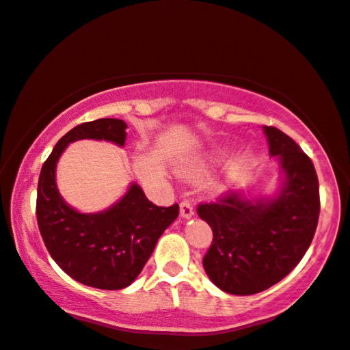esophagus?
<instances>
[{
    "label": "esophagus",
    "mask_w": 350,
    "mask_h": 350,
    "mask_svg": "<svg viewBox=\"0 0 350 350\" xmlns=\"http://www.w3.org/2000/svg\"><path fill=\"white\" fill-rule=\"evenodd\" d=\"M180 215L183 216V217L194 216V208H192V205L187 200H183L180 204Z\"/></svg>",
    "instance_id": "obj_1"
}]
</instances>
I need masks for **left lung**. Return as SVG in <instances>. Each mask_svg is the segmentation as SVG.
Returning <instances> with one entry per match:
<instances>
[{"label":"left lung","instance_id":"left-lung-1","mask_svg":"<svg viewBox=\"0 0 350 350\" xmlns=\"http://www.w3.org/2000/svg\"><path fill=\"white\" fill-rule=\"evenodd\" d=\"M270 153L280 156L286 183L271 202H251L224 192L197 205L213 230L204 268L215 284L234 295H252L286 278L310 247L321 197L312 161L293 139L265 126Z\"/></svg>","mask_w":350,"mask_h":350}]
</instances>
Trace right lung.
<instances>
[{"label": "right lung", "instance_id": "1", "mask_svg": "<svg viewBox=\"0 0 350 350\" xmlns=\"http://www.w3.org/2000/svg\"><path fill=\"white\" fill-rule=\"evenodd\" d=\"M123 120L100 118L70 129L40 169L36 216L45 247L64 273L85 286L118 291L139 276L163 232L178 216V204L158 206L137 185L112 208L82 215L64 204L55 183V167L66 146L80 139L124 145Z\"/></svg>", "mask_w": 350, "mask_h": 350}]
</instances>
